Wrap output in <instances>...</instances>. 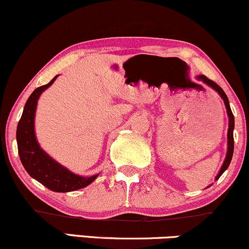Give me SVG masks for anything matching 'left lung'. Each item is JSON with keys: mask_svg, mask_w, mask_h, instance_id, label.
Returning a JSON list of instances; mask_svg holds the SVG:
<instances>
[{"mask_svg": "<svg viewBox=\"0 0 249 249\" xmlns=\"http://www.w3.org/2000/svg\"><path fill=\"white\" fill-rule=\"evenodd\" d=\"M198 79H201L202 82L206 83L207 85H210L211 88L214 89V90L216 91V92L219 93L220 97H221L222 99H224V103H225V107H226V110H227V115H228V132H227V154H226V159L224 161V164H222L221 168H220L218 176L215 177V180H218L220 177H221V174L225 172L226 170H227L228 166H230L231 164V160H232V157H233V151H234V138H233V130H234V116L232 113V110H231V107H230V102H228V98L227 96H226V93L224 92V90H222L221 88L219 87L216 83H214L213 81H211V79H208L206 76L204 75H200L198 76Z\"/></svg>", "mask_w": 249, "mask_h": 249, "instance_id": "1", "label": "left lung"}]
</instances>
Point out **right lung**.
I'll return each instance as SVG.
<instances>
[{
    "instance_id": "add662e5",
    "label": "right lung",
    "mask_w": 249,
    "mask_h": 249,
    "mask_svg": "<svg viewBox=\"0 0 249 249\" xmlns=\"http://www.w3.org/2000/svg\"><path fill=\"white\" fill-rule=\"evenodd\" d=\"M53 77L48 84L37 88L25 103L23 113L17 125L16 139L19 159L30 177L53 192H71L87 187L98 174L81 177L62 166L42 150L35 136V112L37 101L45 89L55 82Z\"/></svg>"
}]
</instances>
